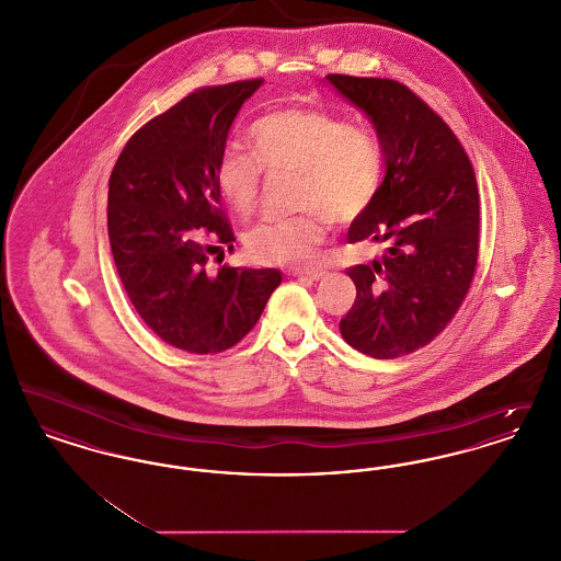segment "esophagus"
I'll return each mask as SVG.
<instances>
[{"mask_svg":"<svg viewBox=\"0 0 561 561\" xmlns=\"http://www.w3.org/2000/svg\"><path fill=\"white\" fill-rule=\"evenodd\" d=\"M323 268H294L290 275L294 277H300V279H309V282H318L323 277Z\"/></svg>","mask_w":561,"mask_h":561,"instance_id":"esophagus-1","label":"esophagus"}]
</instances>
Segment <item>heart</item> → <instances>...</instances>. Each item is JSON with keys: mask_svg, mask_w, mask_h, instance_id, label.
Returning <instances> with one entry per match:
<instances>
[{"mask_svg": "<svg viewBox=\"0 0 561 561\" xmlns=\"http://www.w3.org/2000/svg\"><path fill=\"white\" fill-rule=\"evenodd\" d=\"M252 151L220 153L214 181L233 213L256 210L263 170L296 172L294 208L302 213L256 225L245 248L267 265H305L325 240L328 218L348 225L368 213L385 176L380 140L368 128L316 107L271 111L250 126Z\"/></svg>", "mask_w": 561, "mask_h": 561, "instance_id": "1", "label": "heart"}]
</instances>
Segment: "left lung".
<instances>
[{"label":"left lung","mask_w":561,"mask_h":561,"mask_svg":"<svg viewBox=\"0 0 561 561\" xmlns=\"http://www.w3.org/2000/svg\"><path fill=\"white\" fill-rule=\"evenodd\" d=\"M373 122L385 179L348 243L385 252L347 271L355 302L341 320L348 345L393 359L428 345L469 293L480 252V193L473 165L448 124L396 80L325 76Z\"/></svg>","instance_id":"8db88e82"}]
</instances>
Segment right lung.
Returning <instances> with one entry per match:
<instances>
[{"mask_svg":"<svg viewBox=\"0 0 561 561\" xmlns=\"http://www.w3.org/2000/svg\"><path fill=\"white\" fill-rule=\"evenodd\" d=\"M263 80L191 92L133 134L108 179L113 261L134 309L163 343L220 353L256 325L282 284L277 268H218L233 248L214 170L241 105Z\"/></svg>","mask_w":561,"mask_h":561,"instance_id":"add662e5","label":"right lung"}]
</instances>
